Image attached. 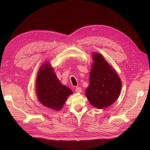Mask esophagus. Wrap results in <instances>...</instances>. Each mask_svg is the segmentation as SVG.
I'll list each match as a JSON object with an SVG mask.
<instances>
[{
	"label": "esophagus",
	"mask_w": 150,
	"mask_h": 150,
	"mask_svg": "<svg viewBox=\"0 0 150 150\" xmlns=\"http://www.w3.org/2000/svg\"><path fill=\"white\" fill-rule=\"evenodd\" d=\"M75 91L76 93H80L82 92V89H81L80 87H77L75 89Z\"/></svg>",
	"instance_id": "34e87169"
}]
</instances>
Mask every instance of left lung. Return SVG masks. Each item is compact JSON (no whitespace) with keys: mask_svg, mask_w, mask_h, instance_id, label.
<instances>
[{"mask_svg":"<svg viewBox=\"0 0 150 150\" xmlns=\"http://www.w3.org/2000/svg\"><path fill=\"white\" fill-rule=\"evenodd\" d=\"M93 64L90 71L89 84L86 96L92 106L105 108L116 101L121 89L120 77L101 54L93 53Z\"/></svg>","mask_w":150,"mask_h":150,"instance_id":"8db88e82","label":"left lung"}]
</instances>
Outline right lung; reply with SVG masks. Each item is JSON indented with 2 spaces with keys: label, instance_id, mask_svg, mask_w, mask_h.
I'll return each mask as SVG.
<instances>
[{
  "label": "right lung",
  "instance_id": "obj_1",
  "mask_svg": "<svg viewBox=\"0 0 150 150\" xmlns=\"http://www.w3.org/2000/svg\"><path fill=\"white\" fill-rule=\"evenodd\" d=\"M36 94L44 106L59 111L64 106L72 90L62 85L54 72L49 62L40 67L36 79Z\"/></svg>",
  "mask_w": 150,
  "mask_h": 150
}]
</instances>
